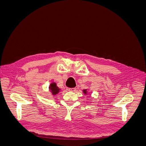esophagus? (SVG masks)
I'll list each match as a JSON object with an SVG mask.
<instances>
[{
  "mask_svg": "<svg viewBox=\"0 0 146 146\" xmlns=\"http://www.w3.org/2000/svg\"><path fill=\"white\" fill-rule=\"evenodd\" d=\"M69 91H71V92H75L76 91V88H70V89L68 90Z\"/></svg>",
  "mask_w": 146,
  "mask_h": 146,
  "instance_id": "obj_1",
  "label": "esophagus"
}]
</instances>
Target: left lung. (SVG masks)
Segmentation results:
<instances>
[{
  "instance_id": "8db88e82",
  "label": "left lung",
  "mask_w": 146,
  "mask_h": 146,
  "mask_svg": "<svg viewBox=\"0 0 146 146\" xmlns=\"http://www.w3.org/2000/svg\"><path fill=\"white\" fill-rule=\"evenodd\" d=\"M83 94H85V96H86V95H87V94H88V89L83 90Z\"/></svg>"
}]
</instances>
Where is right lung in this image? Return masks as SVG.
<instances>
[{"label": "right lung", "mask_w": 146, "mask_h": 146, "mask_svg": "<svg viewBox=\"0 0 146 146\" xmlns=\"http://www.w3.org/2000/svg\"><path fill=\"white\" fill-rule=\"evenodd\" d=\"M48 89H49V91L51 92V94L54 96L58 94L61 91L60 88L56 86V83L54 82L50 83L49 87H48Z\"/></svg>", "instance_id": "1"}]
</instances>
